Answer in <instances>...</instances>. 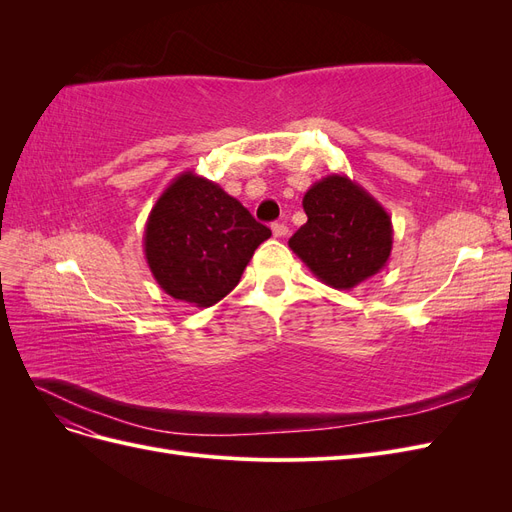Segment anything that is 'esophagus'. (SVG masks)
Instances as JSON below:
<instances>
[{"label":"esophagus","instance_id":"1","mask_svg":"<svg viewBox=\"0 0 512 512\" xmlns=\"http://www.w3.org/2000/svg\"><path fill=\"white\" fill-rule=\"evenodd\" d=\"M271 230H273V237H277V239H282V237L288 235V226H286V224H280V222H275V224L271 226Z\"/></svg>","mask_w":512,"mask_h":512}]
</instances>
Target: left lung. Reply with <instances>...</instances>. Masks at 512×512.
Segmentation results:
<instances>
[{"mask_svg":"<svg viewBox=\"0 0 512 512\" xmlns=\"http://www.w3.org/2000/svg\"><path fill=\"white\" fill-rule=\"evenodd\" d=\"M307 222L288 245L322 284L352 290L391 258L393 222L378 200L346 175H327L303 196Z\"/></svg>","mask_w":512,"mask_h":512,"instance_id":"obj_1","label":"left lung"}]
</instances>
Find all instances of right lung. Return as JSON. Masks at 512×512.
<instances>
[{"label": "right lung", "mask_w": 512, "mask_h": 512, "mask_svg": "<svg viewBox=\"0 0 512 512\" xmlns=\"http://www.w3.org/2000/svg\"><path fill=\"white\" fill-rule=\"evenodd\" d=\"M271 237L218 183L185 170L153 205L143 235L160 288L177 301L211 307L235 288L256 247Z\"/></svg>", "instance_id": "add662e5"}]
</instances>
